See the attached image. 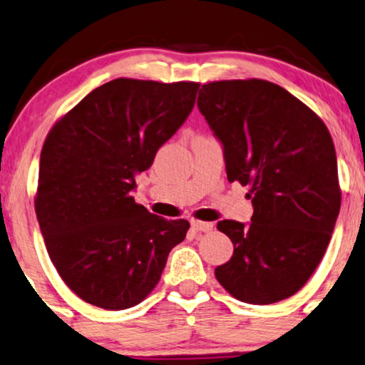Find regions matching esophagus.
<instances>
[{
  "instance_id": "obj_1",
  "label": "esophagus",
  "mask_w": 365,
  "mask_h": 365,
  "mask_svg": "<svg viewBox=\"0 0 365 365\" xmlns=\"http://www.w3.org/2000/svg\"><path fill=\"white\" fill-rule=\"evenodd\" d=\"M191 228L195 232H210V230H213V225L206 223V222H197V220H192Z\"/></svg>"
}]
</instances>
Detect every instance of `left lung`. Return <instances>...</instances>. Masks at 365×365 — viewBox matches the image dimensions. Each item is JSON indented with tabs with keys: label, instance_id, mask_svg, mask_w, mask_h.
<instances>
[{
	"label": "left lung",
	"instance_id": "1",
	"mask_svg": "<svg viewBox=\"0 0 365 365\" xmlns=\"http://www.w3.org/2000/svg\"><path fill=\"white\" fill-rule=\"evenodd\" d=\"M197 108L222 143L228 181L250 186V223L223 220L233 244L215 269L233 298L272 304L307 284L340 211L334 140L284 88L262 79L205 84Z\"/></svg>",
	"mask_w": 365,
	"mask_h": 365
}]
</instances>
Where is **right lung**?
Here are the masks:
<instances>
[{
  "label": "right lung",
  "instance_id": "add662e5",
  "mask_svg": "<svg viewBox=\"0 0 365 365\" xmlns=\"http://www.w3.org/2000/svg\"><path fill=\"white\" fill-rule=\"evenodd\" d=\"M197 83L113 79L78 103L45 138L35 211L62 281L118 312L147 298L190 223L135 203V175L178 132Z\"/></svg>",
  "mask_w": 365,
  "mask_h": 365
}]
</instances>
